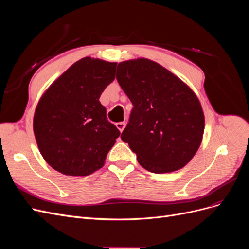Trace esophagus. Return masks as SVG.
<instances>
[{
	"instance_id": "1",
	"label": "esophagus",
	"mask_w": 249,
	"mask_h": 249,
	"mask_svg": "<svg viewBox=\"0 0 249 249\" xmlns=\"http://www.w3.org/2000/svg\"><path fill=\"white\" fill-rule=\"evenodd\" d=\"M115 125H116V127L120 132H123L124 129L125 127V123H123V122L122 123H116Z\"/></svg>"
}]
</instances>
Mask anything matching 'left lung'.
<instances>
[{
	"instance_id": "8db88e82",
	"label": "left lung",
	"mask_w": 249,
	"mask_h": 249,
	"mask_svg": "<svg viewBox=\"0 0 249 249\" xmlns=\"http://www.w3.org/2000/svg\"><path fill=\"white\" fill-rule=\"evenodd\" d=\"M116 79L134 107L120 138L138 163L154 173L183 168L196 154L205 130L196 94L176 74L145 58L120 62Z\"/></svg>"
}]
</instances>
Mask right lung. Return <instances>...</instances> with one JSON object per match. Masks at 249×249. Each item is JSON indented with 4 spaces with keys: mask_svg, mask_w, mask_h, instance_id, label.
<instances>
[{
    "mask_svg": "<svg viewBox=\"0 0 249 249\" xmlns=\"http://www.w3.org/2000/svg\"><path fill=\"white\" fill-rule=\"evenodd\" d=\"M116 62L85 57L46 90L37 104L33 130L39 152L52 168L85 177L102 168L120 135L100 103L115 79Z\"/></svg>",
    "mask_w": 249,
    "mask_h": 249,
    "instance_id": "1",
    "label": "right lung"
}]
</instances>
